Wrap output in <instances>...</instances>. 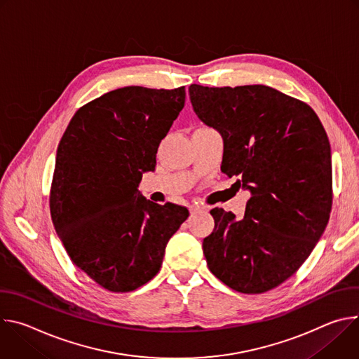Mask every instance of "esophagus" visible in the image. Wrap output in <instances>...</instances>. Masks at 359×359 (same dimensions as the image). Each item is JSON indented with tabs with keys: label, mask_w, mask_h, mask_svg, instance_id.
Here are the masks:
<instances>
[{
	"label": "esophagus",
	"mask_w": 359,
	"mask_h": 359,
	"mask_svg": "<svg viewBox=\"0 0 359 359\" xmlns=\"http://www.w3.org/2000/svg\"><path fill=\"white\" fill-rule=\"evenodd\" d=\"M189 210H190V213H191V215H194V213H198V212L204 210V208H203V206H200V204H191V206L189 208Z\"/></svg>",
	"instance_id": "1"
}]
</instances>
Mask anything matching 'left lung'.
I'll use <instances>...</instances> for the list:
<instances>
[{
  "instance_id": "1",
  "label": "left lung",
  "mask_w": 359,
  "mask_h": 359,
  "mask_svg": "<svg viewBox=\"0 0 359 359\" xmlns=\"http://www.w3.org/2000/svg\"><path fill=\"white\" fill-rule=\"evenodd\" d=\"M197 118L224 143L222 172L251 193L244 217L213 209L203 240L210 271L244 294L290 278L321 238L332 204L331 146L317 114L266 85L191 83Z\"/></svg>"
}]
</instances>
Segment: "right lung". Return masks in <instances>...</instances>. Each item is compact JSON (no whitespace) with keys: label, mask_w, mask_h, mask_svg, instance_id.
Returning <instances> with one entry per match:
<instances>
[{"label":"right lung","mask_w":359,"mask_h":359,"mask_svg":"<svg viewBox=\"0 0 359 359\" xmlns=\"http://www.w3.org/2000/svg\"><path fill=\"white\" fill-rule=\"evenodd\" d=\"M184 86H125L89 102L57 150L50 217L72 263L95 283L128 292L155 277L189 210L137 190L184 107Z\"/></svg>","instance_id":"right-lung-1"}]
</instances>
